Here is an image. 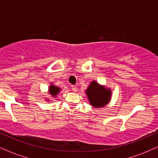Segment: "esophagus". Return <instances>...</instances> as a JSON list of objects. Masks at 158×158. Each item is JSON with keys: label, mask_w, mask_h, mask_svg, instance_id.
<instances>
[{"label": "esophagus", "mask_w": 158, "mask_h": 158, "mask_svg": "<svg viewBox=\"0 0 158 158\" xmlns=\"http://www.w3.org/2000/svg\"><path fill=\"white\" fill-rule=\"evenodd\" d=\"M71 88H72V90H73V92H76L77 90V87L75 86V85H72Z\"/></svg>", "instance_id": "obj_1"}]
</instances>
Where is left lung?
<instances>
[{
	"label": "left lung",
	"instance_id": "8db88e82",
	"mask_svg": "<svg viewBox=\"0 0 158 158\" xmlns=\"http://www.w3.org/2000/svg\"><path fill=\"white\" fill-rule=\"evenodd\" d=\"M86 94L90 105L97 108L104 107L110 102L111 91L96 81H93L87 88Z\"/></svg>",
	"mask_w": 158,
	"mask_h": 158
}]
</instances>
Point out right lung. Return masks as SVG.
I'll list each match as a JSON object with an SVG mask.
<instances>
[{
	"mask_svg": "<svg viewBox=\"0 0 158 158\" xmlns=\"http://www.w3.org/2000/svg\"><path fill=\"white\" fill-rule=\"evenodd\" d=\"M60 90H61V89L59 88V87L55 86V85H50V88H49V93H50V95L53 97H55L56 96L59 94V92L60 91ZM48 101H49V100H48Z\"/></svg>",
	"mask_w": 158,
	"mask_h": 158,
	"instance_id": "add662e5",
	"label": "right lung"
}]
</instances>
